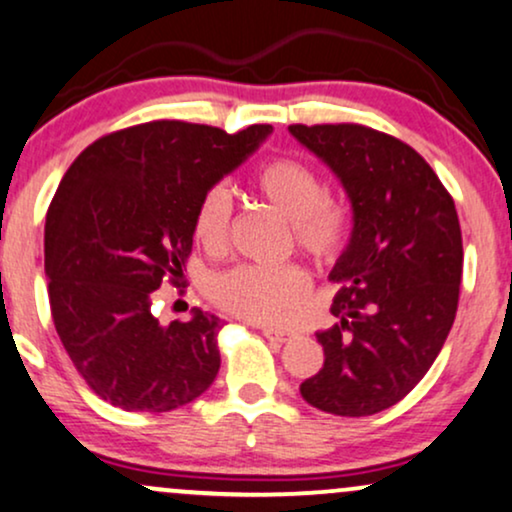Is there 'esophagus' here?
<instances>
[{"label":"esophagus","instance_id":"obj_1","mask_svg":"<svg viewBox=\"0 0 512 512\" xmlns=\"http://www.w3.org/2000/svg\"><path fill=\"white\" fill-rule=\"evenodd\" d=\"M262 334L267 338H272V341H281V343L288 341V338H293L291 329H281V326H272V324H264Z\"/></svg>","mask_w":512,"mask_h":512}]
</instances>
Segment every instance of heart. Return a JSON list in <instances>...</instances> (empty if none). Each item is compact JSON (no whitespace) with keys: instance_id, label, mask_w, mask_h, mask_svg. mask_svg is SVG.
<instances>
[{"instance_id":"b5f03b06","label":"heart","mask_w":512,"mask_h":512,"mask_svg":"<svg viewBox=\"0 0 512 512\" xmlns=\"http://www.w3.org/2000/svg\"><path fill=\"white\" fill-rule=\"evenodd\" d=\"M252 188L291 221L298 248L317 262H331L341 255L348 238V214L343 205L324 195L322 178L312 166L298 159H272L257 166ZM233 202L224 186H212L197 200L193 233L209 250L224 248L229 240ZM212 298L245 319L276 322L307 295V276L300 267H243L219 274L209 288Z\"/></svg>"}]
</instances>
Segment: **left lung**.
Instances as JSON below:
<instances>
[{"instance_id":"8db88e82","label":"left lung","mask_w":512,"mask_h":512,"mask_svg":"<svg viewBox=\"0 0 512 512\" xmlns=\"http://www.w3.org/2000/svg\"><path fill=\"white\" fill-rule=\"evenodd\" d=\"M346 190L353 229L329 279L331 315L317 331L324 367L300 384L317 410L365 417L415 389L458 310L463 236L432 166L391 135L357 126H288Z\"/></svg>"}]
</instances>
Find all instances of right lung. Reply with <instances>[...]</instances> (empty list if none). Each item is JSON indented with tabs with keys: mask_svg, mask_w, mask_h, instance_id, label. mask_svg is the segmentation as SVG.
<instances>
[{
	"mask_svg": "<svg viewBox=\"0 0 512 512\" xmlns=\"http://www.w3.org/2000/svg\"><path fill=\"white\" fill-rule=\"evenodd\" d=\"M274 128L152 121L85 147L61 178L45 224L49 307L66 353L102 400L169 412L217 377L221 319L190 310L162 324L152 293L183 281L197 200Z\"/></svg>",
	"mask_w": 512,
	"mask_h": 512,
	"instance_id": "1",
	"label": "right lung"
}]
</instances>
